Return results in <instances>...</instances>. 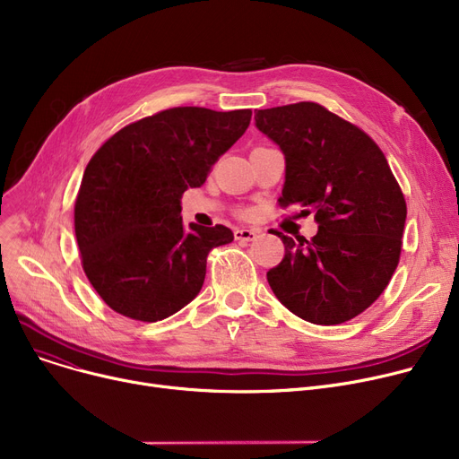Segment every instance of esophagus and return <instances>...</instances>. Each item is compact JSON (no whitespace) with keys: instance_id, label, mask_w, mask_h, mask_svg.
Returning a JSON list of instances; mask_svg holds the SVG:
<instances>
[{"instance_id":"1","label":"esophagus","mask_w":459,"mask_h":459,"mask_svg":"<svg viewBox=\"0 0 459 459\" xmlns=\"http://www.w3.org/2000/svg\"><path fill=\"white\" fill-rule=\"evenodd\" d=\"M234 238L238 239V242H255V239L258 238V230H255V229H236Z\"/></svg>"}]
</instances>
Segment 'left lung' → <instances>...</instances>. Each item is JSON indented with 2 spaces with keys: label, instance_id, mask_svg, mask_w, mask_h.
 Wrapping results in <instances>:
<instances>
[{
  "label": "left lung",
  "instance_id": "left-lung-1",
  "mask_svg": "<svg viewBox=\"0 0 459 459\" xmlns=\"http://www.w3.org/2000/svg\"><path fill=\"white\" fill-rule=\"evenodd\" d=\"M256 128L286 160L281 208L315 213L310 239L279 234L284 258L268 272L277 299L296 316L336 325L387 288L402 253L407 206L376 141L316 102L255 111Z\"/></svg>",
  "mask_w": 459,
  "mask_h": 459
}]
</instances>
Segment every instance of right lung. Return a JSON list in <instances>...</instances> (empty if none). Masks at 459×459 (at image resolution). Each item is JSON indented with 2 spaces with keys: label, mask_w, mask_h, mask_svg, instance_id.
I'll use <instances>...</instances> for the list:
<instances>
[{
  "label": "right lung",
  "mask_w": 459,
  "mask_h": 459,
  "mask_svg": "<svg viewBox=\"0 0 459 459\" xmlns=\"http://www.w3.org/2000/svg\"><path fill=\"white\" fill-rule=\"evenodd\" d=\"M251 109L171 108L120 128L89 160L74 203L83 272L109 308L139 322L175 315L204 282L223 225L186 230L180 199L244 135Z\"/></svg>",
  "instance_id": "add662e5"
}]
</instances>
